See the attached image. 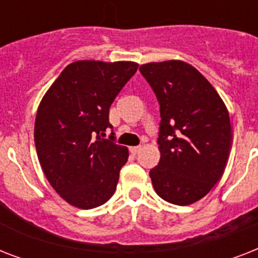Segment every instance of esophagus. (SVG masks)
Instances as JSON below:
<instances>
[{
  "label": "esophagus",
  "instance_id": "obj_1",
  "mask_svg": "<svg viewBox=\"0 0 258 258\" xmlns=\"http://www.w3.org/2000/svg\"><path fill=\"white\" fill-rule=\"evenodd\" d=\"M142 146H133V147H130V153L133 154V155H137V154L141 153Z\"/></svg>",
  "mask_w": 258,
  "mask_h": 258
}]
</instances>
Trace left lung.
<instances>
[{
    "label": "left lung",
    "mask_w": 258,
    "mask_h": 258,
    "mask_svg": "<svg viewBox=\"0 0 258 258\" xmlns=\"http://www.w3.org/2000/svg\"><path fill=\"white\" fill-rule=\"evenodd\" d=\"M139 71L161 107V159L150 170L154 188L170 204H194L221 179L228 163V109L212 84L187 62H150Z\"/></svg>",
    "instance_id": "1"
}]
</instances>
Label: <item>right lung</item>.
Instances as JSON below:
<instances>
[{"instance_id": "obj_1", "label": "right lung", "mask_w": 258, "mask_h": 258, "mask_svg": "<svg viewBox=\"0 0 258 258\" xmlns=\"http://www.w3.org/2000/svg\"><path fill=\"white\" fill-rule=\"evenodd\" d=\"M138 70L137 62L75 61L38 105L34 145L46 179L80 209L105 204L116 190L128 150L115 143L109 107Z\"/></svg>"}]
</instances>
